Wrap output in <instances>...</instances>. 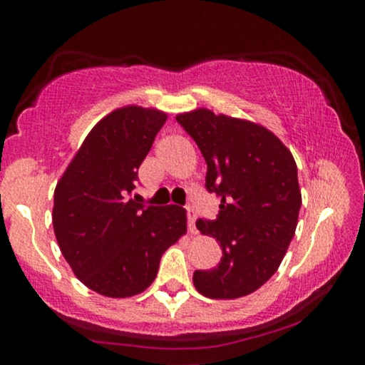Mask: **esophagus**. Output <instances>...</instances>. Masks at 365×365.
Masks as SVG:
<instances>
[{
	"label": "esophagus",
	"mask_w": 365,
	"mask_h": 365,
	"mask_svg": "<svg viewBox=\"0 0 365 365\" xmlns=\"http://www.w3.org/2000/svg\"><path fill=\"white\" fill-rule=\"evenodd\" d=\"M187 223H188V232L197 233L195 228V215L190 211V207H187Z\"/></svg>",
	"instance_id": "1"
}]
</instances>
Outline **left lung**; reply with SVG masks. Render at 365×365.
Listing matches in <instances>:
<instances>
[{
	"instance_id": "8db88e82",
	"label": "left lung",
	"mask_w": 365,
	"mask_h": 365,
	"mask_svg": "<svg viewBox=\"0 0 365 365\" xmlns=\"http://www.w3.org/2000/svg\"><path fill=\"white\" fill-rule=\"evenodd\" d=\"M177 121L207 163L206 187L220 195L215 221L197 220L202 235L220 242L215 269L195 271L194 284L207 299H240L278 271L299 221L297 163L271 130L207 108L180 113Z\"/></svg>"
}]
</instances>
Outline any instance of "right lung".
<instances>
[{
	"label": "right lung",
	"mask_w": 365,
	"mask_h": 365,
	"mask_svg": "<svg viewBox=\"0 0 365 365\" xmlns=\"http://www.w3.org/2000/svg\"><path fill=\"white\" fill-rule=\"evenodd\" d=\"M165 111L135 104L94 125L54 188L53 228L63 257L87 288L111 299L142 293L161 255L187 233V211L142 206L137 170L165 125Z\"/></svg>",
	"instance_id": "obj_1"
}]
</instances>
